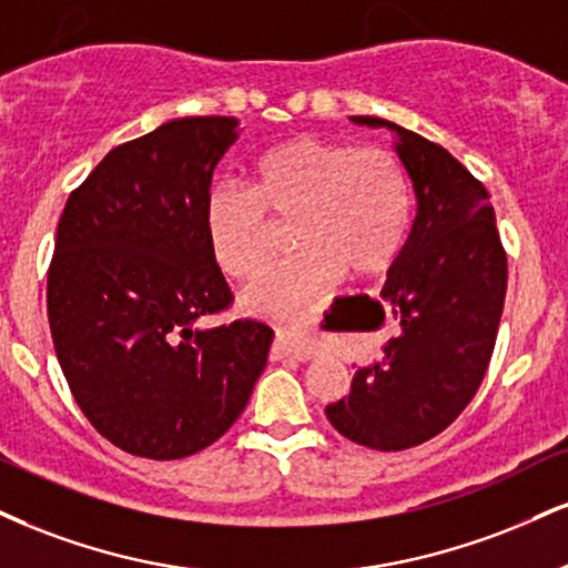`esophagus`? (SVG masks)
I'll use <instances>...</instances> for the list:
<instances>
[{"label":"esophagus","mask_w":568,"mask_h":568,"mask_svg":"<svg viewBox=\"0 0 568 568\" xmlns=\"http://www.w3.org/2000/svg\"><path fill=\"white\" fill-rule=\"evenodd\" d=\"M275 354L277 357H293L298 362H310L317 349L310 344V341H304L302 336H296V333L285 331V327H277V338H275Z\"/></svg>","instance_id":"34e87169"}]
</instances>
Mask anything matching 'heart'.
<instances>
[{
    "label": "heart",
    "instance_id": "b5f03b06",
    "mask_svg": "<svg viewBox=\"0 0 568 568\" xmlns=\"http://www.w3.org/2000/svg\"><path fill=\"white\" fill-rule=\"evenodd\" d=\"M413 193L402 163L384 148L293 136L266 148L248 169V193L214 187L203 227L214 262L251 280L270 258V222H291L298 248L243 293L256 314H288L349 272L384 275L405 248Z\"/></svg>",
    "mask_w": 568,
    "mask_h": 568
}]
</instances>
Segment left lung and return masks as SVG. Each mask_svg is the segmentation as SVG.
Listing matches in <instances>:
<instances>
[{"instance_id":"obj_1","label":"left lung","mask_w":568,"mask_h":568,"mask_svg":"<svg viewBox=\"0 0 568 568\" xmlns=\"http://www.w3.org/2000/svg\"><path fill=\"white\" fill-rule=\"evenodd\" d=\"M352 121L396 134L418 216L381 291L402 333L384 346V359L354 373L349 396L325 415L346 439L399 453L442 434L481 386L503 317L508 256L487 187L460 161L386 119Z\"/></svg>"}]
</instances>
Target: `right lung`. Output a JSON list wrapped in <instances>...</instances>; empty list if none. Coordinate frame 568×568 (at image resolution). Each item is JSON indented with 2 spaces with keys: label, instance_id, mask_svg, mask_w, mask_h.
Instances as JSON below:
<instances>
[{
  "label": "right lung",
  "instance_id": "obj_1",
  "mask_svg": "<svg viewBox=\"0 0 568 568\" xmlns=\"http://www.w3.org/2000/svg\"><path fill=\"white\" fill-rule=\"evenodd\" d=\"M237 119H174L113 148L68 197L47 314L73 399L129 455L180 460L248 405L275 338L258 320L201 327L232 304L203 206Z\"/></svg>",
  "mask_w": 568,
  "mask_h": 568
}]
</instances>
